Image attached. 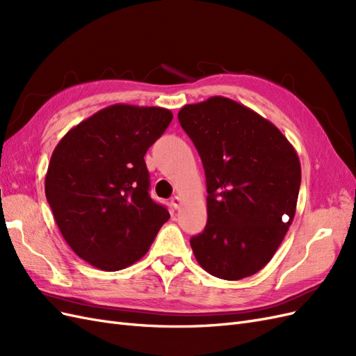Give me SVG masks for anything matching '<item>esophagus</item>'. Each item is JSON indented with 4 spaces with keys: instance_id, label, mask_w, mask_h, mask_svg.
I'll list each match as a JSON object with an SVG mask.
<instances>
[{
    "instance_id": "34e87169",
    "label": "esophagus",
    "mask_w": 356,
    "mask_h": 356,
    "mask_svg": "<svg viewBox=\"0 0 356 356\" xmlns=\"http://www.w3.org/2000/svg\"><path fill=\"white\" fill-rule=\"evenodd\" d=\"M170 204L172 207H174L175 209H179V207H181V197L179 196H174L170 199Z\"/></svg>"
}]
</instances>
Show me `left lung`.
I'll return each mask as SVG.
<instances>
[{
  "label": "left lung",
  "mask_w": 356,
  "mask_h": 356,
  "mask_svg": "<svg viewBox=\"0 0 356 356\" xmlns=\"http://www.w3.org/2000/svg\"><path fill=\"white\" fill-rule=\"evenodd\" d=\"M178 120L207 177L208 222L190 239L196 260L225 281L252 276L294 220L301 182L296 149L273 123L222 96L184 105Z\"/></svg>",
  "instance_id": "8db88e82"
}]
</instances>
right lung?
Here are the masks:
<instances>
[{
	"label": "right lung",
	"mask_w": 356,
	"mask_h": 356,
	"mask_svg": "<svg viewBox=\"0 0 356 356\" xmlns=\"http://www.w3.org/2000/svg\"><path fill=\"white\" fill-rule=\"evenodd\" d=\"M172 113L115 104L63 136L46 174V197L71 250L105 272L136 263L169 220L148 195L144 156Z\"/></svg>",
	"instance_id": "obj_1"
}]
</instances>
